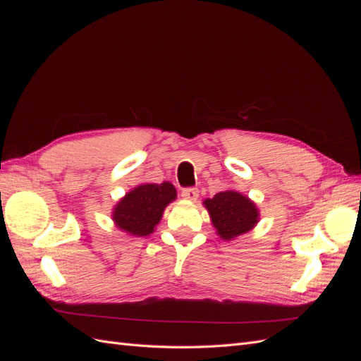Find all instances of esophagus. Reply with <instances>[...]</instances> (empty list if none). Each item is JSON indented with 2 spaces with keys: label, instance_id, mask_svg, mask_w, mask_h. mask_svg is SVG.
Here are the masks:
<instances>
[{
  "label": "esophagus",
  "instance_id": "1",
  "mask_svg": "<svg viewBox=\"0 0 361 361\" xmlns=\"http://www.w3.org/2000/svg\"><path fill=\"white\" fill-rule=\"evenodd\" d=\"M182 197L185 200L194 202V200H197V197H199V191L195 188H185V190H182Z\"/></svg>",
  "mask_w": 361,
  "mask_h": 361
}]
</instances>
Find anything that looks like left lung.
I'll use <instances>...</instances> for the list:
<instances>
[{"instance_id": "1", "label": "left lung", "mask_w": 361, "mask_h": 361, "mask_svg": "<svg viewBox=\"0 0 361 361\" xmlns=\"http://www.w3.org/2000/svg\"><path fill=\"white\" fill-rule=\"evenodd\" d=\"M203 204L209 212L216 235L224 241H233L253 231L260 220L256 203L235 190L216 192L212 199H204Z\"/></svg>"}]
</instances>
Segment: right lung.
I'll return each mask as SVG.
<instances>
[{
    "label": "right lung",
    "instance_id": "1",
    "mask_svg": "<svg viewBox=\"0 0 361 361\" xmlns=\"http://www.w3.org/2000/svg\"><path fill=\"white\" fill-rule=\"evenodd\" d=\"M176 197V188L170 182L140 183L114 204L111 220L118 231L130 236H147L155 232L166 207Z\"/></svg>",
    "mask_w": 361,
    "mask_h": 361
}]
</instances>
